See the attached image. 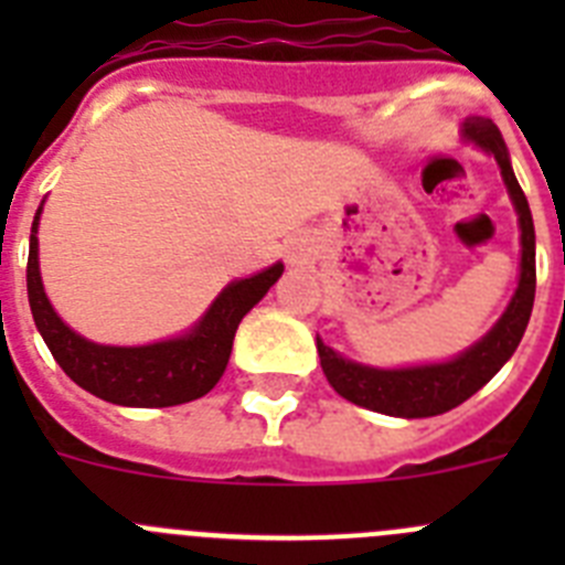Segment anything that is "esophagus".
I'll return each instance as SVG.
<instances>
[{"instance_id": "esophagus-1", "label": "esophagus", "mask_w": 565, "mask_h": 565, "mask_svg": "<svg viewBox=\"0 0 565 565\" xmlns=\"http://www.w3.org/2000/svg\"><path fill=\"white\" fill-rule=\"evenodd\" d=\"M299 254H302V252H299V248L294 246L291 252H288V259H291V263H297V259H299Z\"/></svg>"}]
</instances>
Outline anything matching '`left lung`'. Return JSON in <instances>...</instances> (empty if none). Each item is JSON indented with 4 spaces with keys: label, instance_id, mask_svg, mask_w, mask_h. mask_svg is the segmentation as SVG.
I'll return each instance as SVG.
<instances>
[{
    "label": "left lung",
    "instance_id": "left-lung-1",
    "mask_svg": "<svg viewBox=\"0 0 565 565\" xmlns=\"http://www.w3.org/2000/svg\"><path fill=\"white\" fill-rule=\"evenodd\" d=\"M461 138L487 152L489 158H495V163L501 167V178L507 183L509 201L518 212V226H521L518 288L495 326L489 328L476 344H469L467 351L447 359V362L411 364V367H373V364L344 359L342 353L328 348L317 337L319 364H322L333 391L348 402L367 407L373 413H384V416L430 418L467 402L518 351L529 317H532V306H535V223H532L526 194H523L521 183L512 172V163H509V149L501 138V129L489 118L469 115L461 124Z\"/></svg>",
    "mask_w": 565,
    "mask_h": 565
}]
</instances>
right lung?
<instances>
[{
	"label": "right lung",
	"mask_w": 565,
	"mask_h": 565,
	"mask_svg": "<svg viewBox=\"0 0 565 565\" xmlns=\"http://www.w3.org/2000/svg\"><path fill=\"white\" fill-rule=\"evenodd\" d=\"M44 206V201H42ZM30 226L28 299L44 344L78 387L121 407H174L206 396L221 382L232 356L239 319L266 297L282 274V263L252 277L234 279L214 297L186 333L149 344H98L84 339L50 306L39 271V217Z\"/></svg>",
	"instance_id": "right-lung-1"
}]
</instances>
